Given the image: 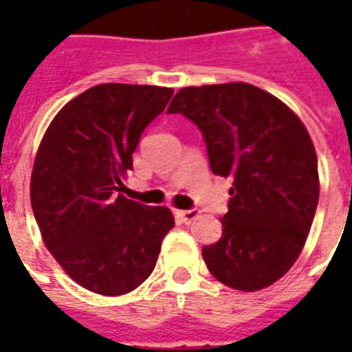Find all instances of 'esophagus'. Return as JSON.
Here are the masks:
<instances>
[{
	"instance_id": "esophagus-1",
	"label": "esophagus",
	"mask_w": 352,
	"mask_h": 352,
	"mask_svg": "<svg viewBox=\"0 0 352 352\" xmlns=\"http://www.w3.org/2000/svg\"><path fill=\"white\" fill-rule=\"evenodd\" d=\"M177 215L181 217L182 223H186V225H190L192 221H195L201 215V212H199L197 208H192V210H179L177 212Z\"/></svg>"
}]
</instances>
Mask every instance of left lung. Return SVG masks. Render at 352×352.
I'll return each instance as SVG.
<instances>
[{
  "label": "left lung",
  "instance_id": "obj_1",
  "mask_svg": "<svg viewBox=\"0 0 352 352\" xmlns=\"http://www.w3.org/2000/svg\"><path fill=\"white\" fill-rule=\"evenodd\" d=\"M168 113L201 129L212 171L232 179L223 235L203 248L212 276L243 292L276 283L303 250L320 197L316 149L303 122L243 82L184 87Z\"/></svg>",
  "mask_w": 352,
  "mask_h": 352
}]
</instances>
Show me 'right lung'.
<instances>
[{"mask_svg":"<svg viewBox=\"0 0 352 352\" xmlns=\"http://www.w3.org/2000/svg\"><path fill=\"white\" fill-rule=\"evenodd\" d=\"M171 95L157 85H95L67 102L41 138L30 179L36 223L60 267L91 292L137 289L175 226L166 206L120 193L140 135Z\"/></svg>","mask_w":352,"mask_h":352,"instance_id":"add662e5","label":"right lung"}]
</instances>
